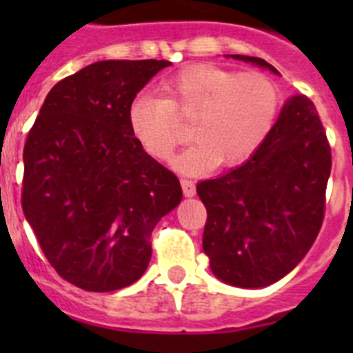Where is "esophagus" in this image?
Instances as JSON below:
<instances>
[{"mask_svg":"<svg viewBox=\"0 0 353 353\" xmlns=\"http://www.w3.org/2000/svg\"><path fill=\"white\" fill-rule=\"evenodd\" d=\"M180 183H182L183 196H187V198H192V196L196 194V185H194V182H192V180L183 179Z\"/></svg>","mask_w":353,"mask_h":353,"instance_id":"obj_1","label":"esophagus"}]
</instances>
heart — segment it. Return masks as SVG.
Masks as SVG:
<instances>
[{"label":"heart","mask_w":353,"mask_h":353,"mask_svg":"<svg viewBox=\"0 0 353 353\" xmlns=\"http://www.w3.org/2000/svg\"><path fill=\"white\" fill-rule=\"evenodd\" d=\"M162 97L139 93L129 105L130 132L148 155L171 159L192 120L196 141L174 161L183 173H205L221 162L235 168L256 154L276 125L281 92L260 72L192 65L161 86Z\"/></svg>","instance_id":"heart-1"}]
</instances>
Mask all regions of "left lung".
<instances>
[{"instance_id":"left-lung-1","label":"left lung","mask_w":353,"mask_h":353,"mask_svg":"<svg viewBox=\"0 0 353 353\" xmlns=\"http://www.w3.org/2000/svg\"><path fill=\"white\" fill-rule=\"evenodd\" d=\"M232 58L279 74L261 58ZM330 166L316 108L307 97H292L256 154L196 187L207 208L203 251L214 276L263 288L292 272L322 228Z\"/></svg>"}]
</instances>
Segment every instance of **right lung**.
Here are the masks:
<instances>
[{
	"label": "right lung",
	"mask_w": 353,
	"mask_h": 353,
	"mask_svg": "<svg viewBox=\"0 0 353 353\" xmlns=\"http://www.w3.org/2000/svg\"><path fill=\"white\" fill-rule=\"evenodd\" d=\"M166 60H105L52 86L24 145L23 210L49 263L86 292L145 274L150 236L182 201L129 127L134 97Z\"/></svg>",
	"instance_id": "right-lung-1"
}]
</instances>
